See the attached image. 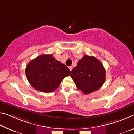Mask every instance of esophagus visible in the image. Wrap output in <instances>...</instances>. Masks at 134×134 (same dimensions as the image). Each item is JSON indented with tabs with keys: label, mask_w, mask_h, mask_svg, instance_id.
Wrapping results in <instances>:
<instances>
[{
	"label": "esophagus",
	"mask_w": 134,
	"mask_h": 134,
	"mask_svg": "<svg viewBox=\"0 0 134 134\" xmlns=\"http://www.w3.org/2000/svg\"><path fill=\"white\" fill-rule=\"evenodd\" d=\"M69 68V69H70V71H71L72 69V66H70Z\"/></svg>",
	"instance_id": "1"
}]
</instances>
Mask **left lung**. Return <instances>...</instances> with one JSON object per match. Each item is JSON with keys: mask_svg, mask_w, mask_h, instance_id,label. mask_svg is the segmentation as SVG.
I'll return each instance as SVG.
<instances>
[{"mask_svg": "<svg viewBox=\"0 0 134 134\" xmlns=\"http://www.w3.org/2000/svg\"><path fill=\"white\" fill-rule=\"evenodd\" d=\"M71 77L77 88L87 94L102 86L105 81L106 71L96 58L85 55L72 70Z\"/></svg>", "mask_w": 134, "mask_h": 134, "instance_id": "obj_1", "label": "left lung"}]
</instances>
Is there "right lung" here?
<instances>
[{
  "label": "right lung",
  "mask_w": 134,
  "mask_h": 134,
  "mask_svg": "<svg viewBox=\"0 0 134 134\" xmlns=\"http://www.w3.org/2000/svg\"><path fill=\"white\" fill-rule=\"evenodd\" d=\"M25 73L29 83L34 89L48 93L57 89L64 78L70 75V71L53 57V54H44L27 64Z\"/></svg>",
  "instance_id": "right-lung-1"
}]
</instances>
